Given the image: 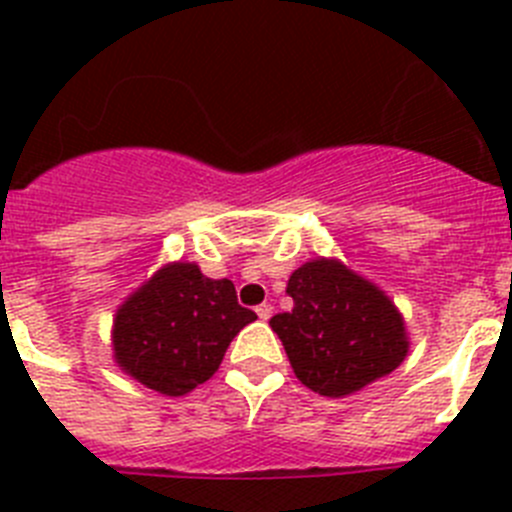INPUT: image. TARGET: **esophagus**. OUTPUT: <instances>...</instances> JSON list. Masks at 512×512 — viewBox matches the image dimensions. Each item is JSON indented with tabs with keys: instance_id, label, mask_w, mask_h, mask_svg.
Segmentation results:
<instances>
[{
	"instance_id": "obj_1",
	"label": "esophagus",
	"mask_w": 512,
	"mask_h": 512,
	"mask_svg": "<svg viewBox=\"0 0 512 512\" xmlns=\"http://www.w3.org/2000/svg\"><path fill=\"white\" fill-rule=\"evenodd\" d=\"M271 312H274V307H271L269 302H264V305L256 307V315H259L261 320H269V318H271Z\"/></svg>"
}]
</instances>
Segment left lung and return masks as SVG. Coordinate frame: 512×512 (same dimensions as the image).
<instances>
[{
    "instance_id": "1",
    "label": "left lung",
    "mask_w": 512,
    "mask_h": 512,
    "mask_svg": "<svg viewBox=\"0 0 512 512\" xmlns=\"http://www.w3.org/2000/svg\"><path fill=\"white\" fill-rule=\"evenodd\" d=\"M292 312L269 320L297 379L323 397L354 395L395 372L408 356L405 320L377 284L336 259H312L292 271Z\"/></svg>"
}]
</instances>
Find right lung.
Segmentation results:
<instances>
[{
    "mask_svg": "<svg viewBox=\"0 0 512 512\" xmlns=\"http://www.w3.org/2000/svg\"><path fill=\"white\" fill-rule=\"evenodd\" d=\"M253 320L256 312L238 305L230 279H210L197 264L174 261L122 302L112 354L148 390L179 397L217 372L230 341Z\"/></svg>",
    "mask_w": 512,
    "mask_h": 512,
    "instance_id": "1",
    "label": "right lung"
}]
</instances>
